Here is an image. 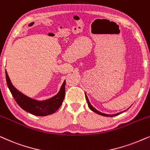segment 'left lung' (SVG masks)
Returning <instances> with one entry per match:
<instances>
[{
    "label": "left lung",
    "mask_w": 150,
    "mask_h": 150,
    "mask_svg": "<svg viewBox=\"0 0 150 150\" xmlns=\"http://www.w3.org/2000/svg\"><path fill=\"white\" fill-rule=\"evenodd\" d=\"M85 98H86V100H87V104H88V106L89 108H90L91 110H92L93 112H95V113L99 114V115H101V116H117L118 114H120V113H122V112H119V113H117V114H104V113H101L100 112H99L96 110V109H95L94 107H93L92 105H91L90 103H89V100L88 98H87L86 94H85Z\"/></svg>",
    "instance_id": "obj_1"
}]
</instances>
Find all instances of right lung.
<instances>
[{"label":"right lung","instance_id":"obj_1","mask_svg":"<svg viewBox=\"0 0 150 150\" xmlns=\"http://www.w3.org/2000/svg\"><path fill=\"white\" fill-rule=\"evenodd\" d=\"M7 84L12 94L13 98L23 110L36 116H43L54 114L61 105L65 98V81L55 96L47 100H37L25 96L18 91L11 83L7 71L5 70Z\"/></svg>","mask_w":150,"mask_h":150}]
</instances>
